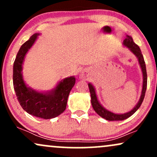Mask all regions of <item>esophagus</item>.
<instances>
[{"mask_svg":"<svg viewBox=\"0 0 157 157\" xmlns=\"http://www.w3.org/2000/svg\"><path fill=\"white\" fill-rule=\"evenodd\" d=\"M81 77H82V78H86V77H88V74L86 71H84V72H82V74H81Z\"/></svg>","mask_w":157,"mask_h":157,"instance_id":"34e87169","label":"esophagus"}]
</instances>
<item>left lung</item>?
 I'll use <instances>...</instances> for the list:
<instances>
[{
    "mask_svg": "<svg viewBox=\"0 0 157 157\" xmlns=\"http://www.w3.org/2000/svg\"><path fill=\"white\" fill-rule=\"evenodd\" d=\"M124 46H127L129 49L131 50L135 55L136 56V57L138 58L139 63H140V66H141L142 71V75H143V84H142V94L140 97V100H139L138 103L136 104V105L129 112L122 113V114H117V113H114L111 112V111H108L104 109L102 106L100 105V103L99 102L98 100H97V97L96 95V92H95V90L94 89L93 86L91 83H89V88L90 91V94H91V105L94 110L95 111L97 114L100 115V117H102V118L105 119V120H109V121H118V120H124L125 119L128 118L129 117H131V115H133L134 113L137 111L139 108L140 107V105H142V102H143L144 97H145V91H146L147 89V72H146V66H145V63L144 60L143 55H142L141 50L139 46L136 45L133 40V38L131 36L127 35L126 38L123 41Z\"/></svg>",
    "mask_w": 157,
    "mask_h": 157,
    "instance_id": "left-lung-1",
    "label": "left lung"
}]
</instances>
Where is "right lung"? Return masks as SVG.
<instances>
[{"label": "right lung", "instance_id": "1", "mask_svg": "<svg viewBox=\"0 0 157 157\" xmlns=\"http://www.w3.org/2000/svg\"><path fill=\"white\" fill-rule=\"evenodd\" d=\"M34 34L20 48L13 66V86L20 105L29 114L42 119H52L59 116L66 110L68 97L75 83L74 77L60 81L55 89L40 93L28 88L23 80L22 64L27 52L37 39Z\"/></svg>", "mask_w": 157, "mask_h": 157}]
</instances>
